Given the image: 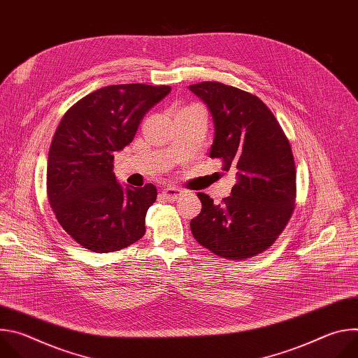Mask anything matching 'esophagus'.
Segmentation results:
<instances>
[{"instance_id": "esophagus-1", "label": "esophagus", "mask_w": 358, "mask_h": 358, "mask_svg": "<svg viewBox=\"0 0 358 358\" xmlns=\"http://www.w3.org/2000/svg\"><path fill=\"white\" fill-rule=\"evenodd\" d=\"M162 194H163V196H166V199H169V201H176V199L181 195V189L174 188V187H167V188H164V189L162 191Z\"/></svg>"}]
</instances>
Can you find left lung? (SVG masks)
Instances as JSON below:
<instances>
[{"mask_svg": "<svg viewBox=\"0 0 358 358\" xmlns=\"http://www.w3.org/2000/svg\"><path fill=\"white\" fill-rule=\"evenodd\" d=\"M189 90L211 110L215 137L210 157L236 173L231 195L215 206L198 192L202 210L191 220L196 242L217 257L243 261L279 238L296 202V167L290 143L264 101L220 82H201Z\"/></svg>", "mask_w": 358, "mask_h": 358, "instance_id": "8db88e82", "label": "left lung"}]
</instances>
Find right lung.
Listing matches in <instances>:
<instances>
[{"label":"right lung","mask_w":358,"mask_h":358,"mask_svg":"<svg viewBox=\"0 0 358 358\" xmlns=\"http://www.w3.org/2000/svg\"><path fill=\"white\" fill-rule=\"evenodd\" d=\"M170 92L166 85H112L86 94L64 115L48 155V199L61 227L87 250H120L145 234L157 189L152 184L123 188L113 160Z\"/></svg>","instance_id":"1"}]
</instances>
